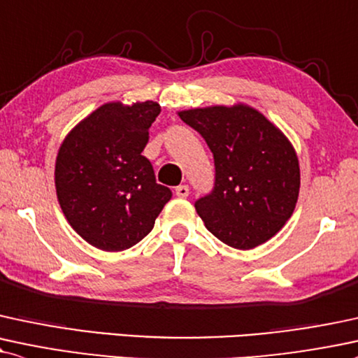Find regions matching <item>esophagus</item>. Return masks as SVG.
<instances>
[{
  "label": "esophagus",
  "instance_id": "34e87169",
  "mask_svg": "<svg viewBox=\"0 0 358 358\" xmlns=\"http://www.w3.org/2000/svg\"><path fill=\"white\" fill-rule=\"evenodd\" d=\"M175 193H176V196H180V198H187V196H188V193H190V190H188L187 185H180V187H176V188H175Z\"/></svg>",
  "mask_w": 358,
  "mask_h": 358
}]
</instances>
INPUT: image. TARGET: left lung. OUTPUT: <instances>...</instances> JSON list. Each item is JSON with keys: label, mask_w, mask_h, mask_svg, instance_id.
<instances>
[{"label": "left lung", "mask_w": 358, "mask_h": 358, "mask_svg": "<svg viewBox=\"0 0 358 358\" xmlns=\"http://www.w3.org/2000/svg\"><path fill=\"white\" fill-rule=\"evenodd\" d=\"M205 138L215 160V187L195 201L208 231L238 250L255 248L282 230L300 190L295 148L252 106L178 111Z\"/></svg>", "instance_id": "obj_1"}]
</instances>
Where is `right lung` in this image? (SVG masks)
Returning a JSON list of instances; mask_svg holds the SVG:
<instances>
[{
  "instance_id": "1",
  "label": "right lung",
  "mask_w": 358,
  "mask_h": 358,
  "mask_svg": "<svg viewBox=\"0 0 358 358\" xmlns=\"http://www.w3.org/2000/svg\"><path fill=\"white\" fill-rule=\"evenodd\" d=\"M160 111L155 101L105 103L59 146L55 165L59 206L73 230L93 247L122 252L136 245L171 198L141 155Z\"/></svg>"
}]
</instances>
